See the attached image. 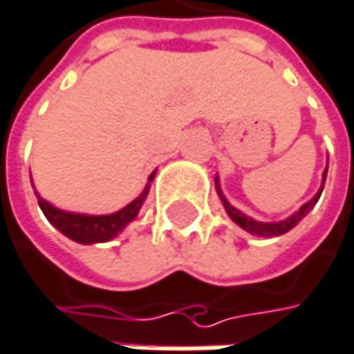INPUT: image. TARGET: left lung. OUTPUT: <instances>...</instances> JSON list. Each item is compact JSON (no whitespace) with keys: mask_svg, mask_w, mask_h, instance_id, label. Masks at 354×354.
I'll list each match as a JSON object with an SVG mask.
<instances>
[{"mask_svg":"<svg viewBox=\"0 0 354 354\" xmlns=\"http://www.w3.org/2000/svg\"><path fill=\"white\" fill-rule=\"evenodd\" d=\"M326 176H328V167L324 169V178H322V189L315 193V197L311 199V201H307L299 212H295L292 216H288L286 220H280V222H259V220H255V218H251V216H247V214H243L241 209H236L234 205H230V201L226 199V195L222 193V187H220V176H216V191H218V197H220V201H222V205H224V209H226V214L230 216V220L234 222V224H239L243 230H247L249 234H253V236H263V239H274V236H280V234H286L288 230H292L313 207H315V203L319 201V197H322V191H324V183H326Z\"/></svg>","mask_w":354,"mask_h":354,"instance_id":"obj_1","label":"left lung"}]
</instances>
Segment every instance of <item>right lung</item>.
I'll use <instances>...</instances> for the list:
<instances>
[{"label":"right lung","instance_id":"right-lung-1","mask_svg":"<svg viewBox=\"0 0 354 354\" xmlns=\"http://www.w3.org/2000/svg\"><path fill=\"white\" fill-rule=\"evenodd\" d=\"M153 178H155V171L149 176V183L145 185L142 193L134 201H130L120 212L105 214V216L64 212V209L51 205L49 201H45L39 193H35V195H37V201H39L41 212L49 220V224L55 226L64 236H68L70 241L80 243V245H97V243H107V241L115 239L138 216V212H140V207H142V203H145V199L149 195V189H151Z\"/></svg>","mask_w":354,"mask_h":354}]
</instances>
